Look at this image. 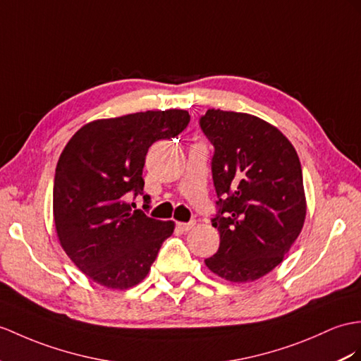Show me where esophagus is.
<instances>
[{"label": "esophagus", "mask_w": 361, "mask_h": 361, "mask_svg": "<svg viewBox=\"0 0 361 361\" xmlns=\"http://www.w3.org/2000/svg\"><path fill=\"white\" fill-rule=\"evenodd\" d=\"M195 225H196L195 221H191V222H178V228H179L180 231H190Z\"/></svg>", "instance_id": "34e87169"}]
</instances>
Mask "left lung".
<instances>
[{
	"label": "left lung",
	"mask_w": 361,
	"mask_h": 361,
	"mask_svg": "<svg viewBox=\"0 0 361 361\" xmlns=\"http://www.w3.org/2000/svg\"><path fill=\"white\" fill-rule=\"evenodd\" d=\"M199 126L214 147L211 224L221 234L205 263L230 282H252L283 260L303 228L300 161L276 127L251 114L209 109Z\"/></svg>",
	"instance_id": "obj_1"
}]
</instances>
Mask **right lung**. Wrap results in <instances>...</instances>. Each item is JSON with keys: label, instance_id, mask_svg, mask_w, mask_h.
<instances>
[{"label": "right lung", "instance_id": "1", "mask_svg": "<svg viewBox=\"0 0 361 361\" xmlns=\"http://www.w3.org/2000/svg\"><path fill=\"white\" fill-rule=\"evenodd\" d=\"M185 110L140 111L79 128L59 156L54 182V217L61 247L93 282L111 289L137 285L150 271L171 221L135 210L144 192L145 156L156 140L187 128Z\"/></svg>", "mask_w": 361, "mask_h": 361}]
</instances>
